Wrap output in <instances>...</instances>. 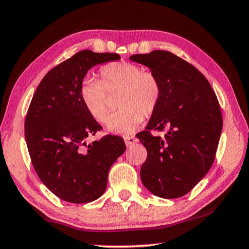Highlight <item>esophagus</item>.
<instances>
[{
	"mask_svg": "<svg viewBox=\"0 0 249 249\" xmlns=\"http://www.w3.org/2000/svg\"><path fill=\"white\" fill-rule=\"evenodd\" d=\"M124 142H125V145L128 147V146H132L133 144H135V142H137V140L133 136H129V137H125Z\"/></svg>",
	"mask_w": 249,
	"mask_h": 249,
	"instance_id": "34e87169",
	"label": "esophagus"
}]
</instances>
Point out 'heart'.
<instances>
[{
	"mask_svg": "<svg viewBox=\"0 0 249 249\" xmlns=\"http://www.w3.org/2000/svg\"><path fill=\"white\" fill-rule=\"evenodd\" d=\"M101 81L87 75L80 86V98L87 111L98 122L107 120V92H121V111L113 113L107 122V130L115 135L132 134L144 120L157 109L162 95L159 78L151 71H144L133 62L120 61L103 66Z\"/></svg>",
	"mask_w": 249,
	"mask_h": 249,
	"instance_id": "heart-1",
	"label": "heart"
}]
</instances>
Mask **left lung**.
Returning <instances> with one entry per match:
<instances>
[{
    "label": "left lung",
    "instance_id": "1",
    "mask_svg": "<svg viewBox=\"0 0 249 249\" xmlns=\"http://www.w3.org/2000/svg\"><path fill=\"white\" fill-rule=\"evenodd\" d=\"M159 78L162 95L144 132L137 138L147 149L141 179L147 190L163 199L191 191L208 174L215 158L223 120L208 80L196 67L166 50L133 54ZM151 129H167L165 138Z\"/></svg>",
    "mask_w": 249,
    "mask_h": 249
}]
</instances>
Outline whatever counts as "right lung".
Here are the masks:
<instances>
[{
    "instance_id": "1",
    "label": "right lung",
    "mask_w": 249,
    "mask_h": 249,
    "mask_svg": "<svg viewBox=\"0 0 249 249\" xmlns=\"http://www.w3.org/2000/svg\"><path fill=\"white\" fill-rule=\"evenodd\" d=\"M120 59L117 53L79 52L45 75L29 105L25 140L34 169L54 196L70 203L99 199L109 168L126 149L123 138L112 135L87 144L102 127L79 94L92 67Z\"/></svg>"
}]
</instances>
